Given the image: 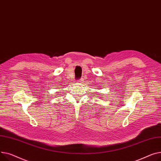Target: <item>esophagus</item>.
I'll return each instance as SVG.
<instances>
[{
    "mask_svg": "<svg viewBox=\"0 0 161 161\" xmlns=\"http://www.w3.org/2000/svg\"><path fill=\"white\" fill-rule=\"evenodd\" d=\"M83 80H83V78H81L80 79H79V80H78V82H83Z\"/></svg>",
    "mask_w": 161,
    "mask_h": 161,
    "instance_id": "1",
    "label": "esophagus"
}]
</instances>
